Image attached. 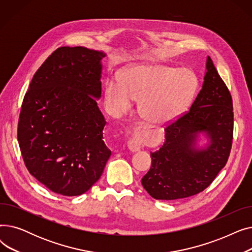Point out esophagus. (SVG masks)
Here are the masks:
<instances>
[{"mask_svg": "<svg viewBox=\"0 0 252 252\" xmlns=\"http://www.w3.org/2000/svg\"><path fill=\"white\" fill-rule=\"evenodd\" d=\"M127 148L131 152H137V151H139L141 149V145H140V143L136 139H129L127 141Z\"/></svg>", "mask_w": 252, "mask_h": 252, "instance_id": "esophagus-1", "label": "esophagus"}]
</instances>
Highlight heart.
<instances>
[{
  "instance_id": "heart-1",
  "label": "heart",
  "mask_w": 252,
  "mask_h": 252,
  "mask_svg": "<svg viewBox=\"0 0 252 252\" xmlns=\"http://www.w3.org/2000/svg\"><path fill=\"white\" fill-rule=\"evenodd\" d=\"M197 88L189 69H176L161 64H138L125 69L121 84L108 79L105 84L106 108L115 117L129 111L139 101L140 116L152 125L163 126L186 110Z\"/></svg>"
}]
</instances>
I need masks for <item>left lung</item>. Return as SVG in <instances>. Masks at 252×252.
I'll return each instance as SVG.
<instances>
[{
  "mask_svg": "<svg viewBox=\"0 0 252 252\" xmlns=\"http://www.w3.org/2000/svg\"><path fill=\"white\" fill-rule=\"evenodd\" d=\"M233 102L213 60L206 59L204 82L190 110L164 128L165 141L151 152L142 185L157 200H176L202 192L226 165L233 141ZM204 133L209 144L195 147Z\"/></svg>",
  "mask_w": 252,
  "mask_h": 252,
  "instance_id": "left-lung-1",
  "label": "left lung"
}]
</instances>
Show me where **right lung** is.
Segmentation results:
<instances>
[{
  "label": "right lung",
  "mask_w": 252,
  "mask_h": 252,
  "mask_svg": "<svg viewBox=\"0 0 252 252\" xmlns=\"http://www.w3.org/2000/svg\"><path fill=\"white\" fill-rule=\"evenodd\" d=\"M101 51L60 47L34 73L17 138L26 168L52 192L77 196L102 176L111 151L103 139Z\"/></svg>",
  "instance_id": "add662e5"
}]
</instances>
